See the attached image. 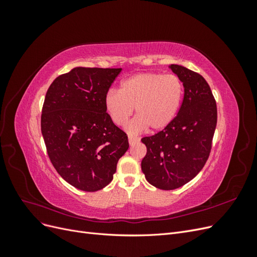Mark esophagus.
I'll use <instances>...</instances> for the list:
<instances>
[{"label": "esophagus", "mask_w": 257, "mask_h": 257, "mask_svg": "<svg viewBox=\"0 0 257 257\" xmlns=\"http://www.w3.org/2000/svg\"><path fill=\"white\" fill-rule=\"evenodd\" d=\"M139 142V138L138 137H135V136H132V135H130L128 136V143H130V145L132 146V145H135L136 143H138Z\"/></svg>", "instance_id": "34e87169"}]
</instances>
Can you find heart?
Listing matches in <instances>:
<instances>
[{"label": "heart", "mask_w": 257, "mask_h": 257, "mask_svg": "<svg viewBox=\"0 0 257 257\" xmlns=\"http://www.w3.org/2000/svg\"><path fill=\"white\" fill-rule=\"evenodd\" d=\"M183 98V83L177 75L146 72L124 79L120 92L109 90L105 95V109L116 125L127 123L134 108L136 118L127 130L138 133L149 127L157 132L174 121Z\"/></svg>", "instance_id": "b5f03b06"}]
</instances>
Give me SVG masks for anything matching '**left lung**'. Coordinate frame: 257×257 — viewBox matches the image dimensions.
Masks as SVG:
<instances>
[{"mask_svg":"<svg viewBox=\"0 0 257 257\" xmlns=\"http://www.w3.org/2000/svg\"><path fill=\"white\" fill-rule=\"evenodd\" d=\"M170 68L183 82L180 109L166 128L142 138L147 147L143 173L150 184L166 191L186 184L203 169L217 121L215 99L204 77L181 65Z\"/></svg>","mask_w":257,"mask_h":257,"instance_id":"obj_1","label":"left lung"}]
</instances>
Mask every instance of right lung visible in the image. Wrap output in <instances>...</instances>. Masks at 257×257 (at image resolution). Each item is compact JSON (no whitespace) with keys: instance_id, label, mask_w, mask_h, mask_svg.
I'll use <instances>...</instances> for the list:
<instances>
[{"instance_id":"add662e5","label":"right lung","mask_w":257,"mask_h":257,"mask_svg":"<svg viewBox=\"0 0 257 257\" xmlns=\"http://www.w3.org/2000/svg\"><path fill=\"white\" fill-rule=\"evenodd\" d=\"M122 68L75 67L46 93L41 127L58 174L76 189L102 190L128 149L127 135L105 109V95Z\"/></svg>"}]
</instances>
